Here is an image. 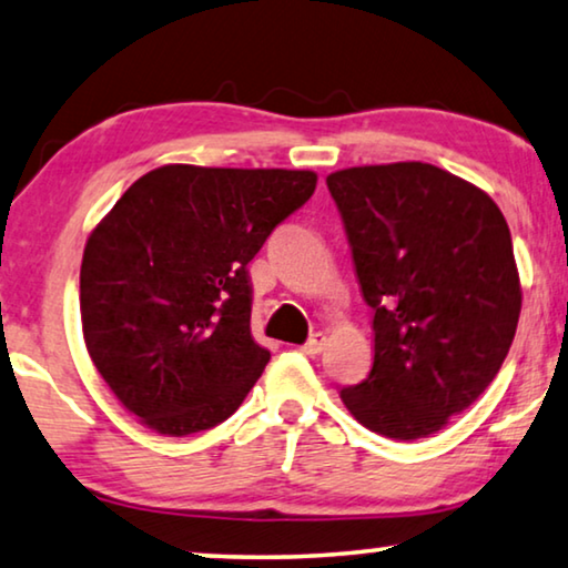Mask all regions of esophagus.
Masks as SVG:
<instances>
[{"mask_svg":"<svg viewBox=\"0 0 568 568\" xmlns=\"http://www.w3.org/2000/svg\"><path fill=\"white\" fill-rule=\"evenodd\" d=\"M324 344H326V336L321 334V332H316V334H311L308 342L301 346V352L303 354H318L321 349H324Z\"/></svg>","mask_w":568,"mask_h":568,"instance_id":"1","label":"esophagus"}]
</instances>
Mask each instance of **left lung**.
<instances>
[{
  "label": "left lung",
  "mask_w": 568,
  "mask_h": 568,
  "mask_svg": "<svg viewBox=\"0 0 568 568\" xmlns=\"http://www.w3.org/2000/svg\"><path fill=\"white\" fill-rule=\"evenodd\" d=\"M326 185L375 311V362L342 400L375 434L426 438L510 352L523 301L510 230L485 191L428 163L346 168Z\"/></svg>",
  "instance_id": "8db88e82"
}]
</instances>
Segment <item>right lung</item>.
Instances as JSON below:
<instances>
[{"label": "right lung", "mask_w": 568, "mask_h": 568, "mask_svg": "<svg viewBox=\"0 0 568 568\" xmlns=\"http://www.w3.org/2000/svg\"><path fill=\"white\" fill-rule=\"evenodd\" d=\"M316 191L311 171L163 165L134 181L81 262L83 338L126 410L163 436L214 428L270 362L247 265Z\"/></svg>", "instance_id": "right-lung-1"}]
</instances>
